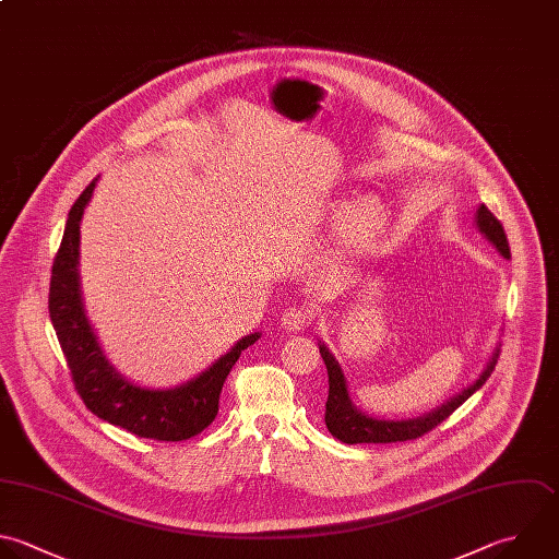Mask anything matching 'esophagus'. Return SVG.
Segmentation results:
<instances>
[{
  "label": "esophagus",
  "mask_w": 559,
  "mask_h": 559,
  "mask_svg": "<svg viewBox=\"0 0 559 559\" xmlns=\"http://www.w3.org/2000/svg\"><path fill=\"white\" fill-rule=\"evenodd\" d=\"M312 321V312L308 308H299V306H293L288 308L284 314H282V328L286 332H304Z\"/></svg>",
  "instance_id": "obj_1"
}]
</instances>
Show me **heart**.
Here are the masks:
<instances>
[{"label": "heart", "mask_w": 559, "mask_h": 559, "mask_svg": "<svg viewBox=\"0 0 559 559\" xmlns=\"http://www.w3.org/2000/svg\"><path fill=\"white\" fill-rule=\"evenodd\" d=\"M330 221L341 227L345 225V238L354 247H371L389 229V210L380 199H365L358 205L341 201L332 207Z\"/></svg>", "instance_id": "heart-1"}]
</instances>
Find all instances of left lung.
I'll return each mask as SVG.
<instances>
[{"instance_id":"left-lung-1","label":"left lung","mask_w":559,"mask_h":559,"mask_svg":"<svg viewBox=\"0 0 559 559\" xmlns=\"http://www.w3.org/2000/svg\"><path fill=\"white\" fill-rule=\"evenodd\" d=\"M476 227L498 249V253L502 258H507V260L511 258L504 229H502L500 221L485 205H478V210H476ZM319 352L328 367L330 391H328V402H325V426L332 432V437L341 439L343 443H391V441L417 439V437L430 432L445 417H450L491 376L500 347L493 349L487 367L467 389H463L459 395L450 397L445 404H441L432 413H426L415 419H378V417H369L362 411H358L349 400L347 380L343 376L338 360L332 356V352L323 343L319 345Z\"/></svg>"}]
</instances>
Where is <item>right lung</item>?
Returning <instances> with one entry per match:
<instances>
[{"label": "right lung", "mask_w": 559, "mask_h": 559, "mask_svg": "<svg viewBox=\"0 0 559 559\" xmlns=\"http://www.w3.org/2000/svg\"><path fill=\"white\" fill-rule=\"evenodd\" d=\"M96 183L98 179L85 188L70 210L66 234L52 264L48 299L50 319L72 371L74 386L94 415L138 437L157 441L190 439L205 430L218 415L225 378L242 349L260 338V332L240 338L210 369L175 389H146L120 376L103 354L81 295V221Z\"/></svg>", "instance_id": "add662e5"}]
</instances>
